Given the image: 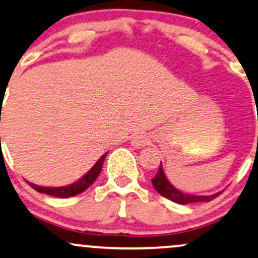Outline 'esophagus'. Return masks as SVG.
Here are the masks:
<instances>
[{
	"instance_id": "34e87169",
	"label": "esophagus",
	"mask_w": 258,
	"mask_h": 258,
	"mask_svg": "<svg viewBox=\"0 0 258 258\" xmlns=\"http://www.w3.org/2000/svg\"><path fill=\"white\" fill-rule=\"evenodd\" d=\"M149 143V138L148 136L142 135V134H138L135 135L131 140V144L135 147V148H141V147H146L148 146Z\"/></svg>"
}]
</instances>
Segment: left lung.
Wrapping results in <instances>:
<instances>
[{"label":"left lung","mask_w":258,"mask_h":258,"mask_svg":"<svg viewBox=\"0 0 258 258\" xmlns=\"http://www.w3.org/2000/svg\"><path fill=\"white\" fill-rule=\"evenodd\" d=\"M152 183L153 186H154V188L159 192L161 196L168 198V200H170L175 203H180V205H188V203L196 202H209V201L214 200V198L222 194V191H220L214 195H209V196H197V195H189L179 191V189L175 188L174 186L171 185L170 181L166 179L163 170V166H161V163L157 175L152 179Z\"/></svg>","instance_id":"1"}]
</instances>
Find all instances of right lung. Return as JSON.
Here are the masks:
<instances>
[{"mask_svg":"<svg viewBox=\"0 0 258 258\" xmlns=\"http://www.w3.org/2000/svg\"><path fill=\"white\" fill-rule=\"evenodd\" d=\"M106 154L107 153L101 155L100 159H99L97 163L94 164V166H93V168L90 169V170L88 171L86 175H83L81 179H79L78 181H76V182L71 183V185L61 186V187H44V186L34 185V183H32V182H28V183H29V185L32 186L34 189H35V191L40 192V194H46V195H50V196H55V197H60V198L73 197V196H76V195H79V194H82L83 191H86V189L89 187V186L92 185L95 180H97L98 175L100 174L101 168H103V163H104V160H105Z\"/></svg>","mask_w":258,"mask_h":258,"instance_id":"add662e5","label":"right lung"}]
</instances>
